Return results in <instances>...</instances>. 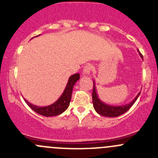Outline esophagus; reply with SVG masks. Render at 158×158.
Returning <instances> with one entry per match:
<instances>
[{"label": "esophagus", "instance_id": "obj_1", "mask_svg": "<svg viewBox=\"0 0 158 158\" xmlns=\"http://www.w3.org/2000/svg\"><path fill=\"white\" fill-rule=\"evenodd\" d=\"M92 69V66L91 64H87L85 67L83 68V75L85 76H89L90 72Z\"/></svg>", "mask_w": 158, "mask_h": 158}]
</instances>
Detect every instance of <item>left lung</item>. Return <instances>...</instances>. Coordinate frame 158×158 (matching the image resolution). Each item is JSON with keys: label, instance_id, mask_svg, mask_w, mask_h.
Segmentation results:
<instances>
[{"label": "left lung", "instance_id": "8db88e82", "mask_svg": "<svg viewBox=\"0 0 158 158\" xmlns=\"http://www.w3.org/2000/svg\"><path fill=\"white\" fill-rule=\"evenodd\" d=\"M140 56H141V58L143 59L142 55L141 54V52L138 50ZM140 93L137 95V96L135 97V99L133 101L131 102L130 103L126 105H124L122 106H109V105L106 104V103L103 102L102 101L98 98V95H97L96 89H95V82L93 81V90H92V102H93V106L94 109H95V111H96L98 114H99L100 115L105 116V117H118V116L121 115V114H124V113L126 112L127 111H128L129 109L133 106V104L135 103V102L138 99V96H139Z\"/></svg>", "mask_w": 158, "mask_h": 158}]
</instances>
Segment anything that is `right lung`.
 Segmentation results:
<instances>
[{"mask_svg":"<svg viewBox=\"0 0 158 158\" xmlns=\"http://www.w3.org/2000/svg\"><path fill=\"white\" fill-rule=\"evenodd\" d=\"M79 79V74L73 75L69 78V81L66 85V89L63 91V93L62 94L61 96L59 98V99L52 105L49 106H44V107H40V106H34L31 104L27 99L23 98L24 101L26 102L27 104L29 106V107L31 108L35 112L38 113L39 114H41L43 116L46 117H51V116H56L59 114H62L64 112L67 108L69 107L70 100H71L72 92H73V89L75 83Z\"/></svg>","mask_w":158,"mask_h":158,"instance_id":"1","label":"right lung"}]
</instances>
